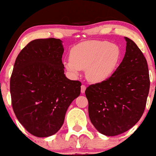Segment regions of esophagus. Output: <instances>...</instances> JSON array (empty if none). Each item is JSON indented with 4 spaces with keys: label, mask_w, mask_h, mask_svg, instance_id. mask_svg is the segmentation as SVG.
Segmentation results:
<instances>
[{
    "label": "esophagus",
    "mask_w": 156,
    "mask_h": 156,
    "mask_svg": "<svg viewBox=\"0 0 156 156\" xmlns=\"http://www.w3.org/2000/svg\"><path fill=\"white\" fill-rule=\"evenodd\" d=\"M86 89H87V87H86V86L85 85H81V93H84L85 92V90H86Z\"/></svg>",
    "instance_id": "esophagus-1"
}]
</instances>
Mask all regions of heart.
Instances as JSON below:
<instances>
[{"label":"heart","mask_w":156,"mask_h":156,"mask_svg":"<svg viewBox=\"0 0 156 156\" xmlns=\"http://www.w3.org/2000/svg\"><path fill=\"white\" fill-rule=\"evenodd\" d=\"M121 50L109 42L89 41L74 47L70 58L64 62L67 70L77 75L86 69L87 79L92 83L108 80L117 69L121 59Z\"/></svg>","instance_id":"obj_1"}]
</instances>
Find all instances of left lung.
Returning a JSON list of instances; mask_svg holds the SVG:
<instances>
[{
	"label": "left lung",
	"mask_w": 156,
	"mask_h": 156,
	"mask_svg": "<svg viewBox=\"0 0 156 156\" xmlns=\"http://www.w3.org/2000/svg\"><path fill=\"white\" fill-rule=\"evenodd\" d=\"M126 52L114 74L105 81L92 84L85 91L89 116L100 133L117 136L140 119L150 90L145 57L133 40L125 37Z\"/></svg>",
	"instance_id": "1"
}]
</instances>
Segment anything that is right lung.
Wrapping results in <instances>:
<instances>
[{
  "label": "right lung",
  "instance_id": "obj_1",
  "mask_svg": "<svg viewBox=\"0 0 156 156\" xmlns=\"http://www.w3.org/2000/svg\"><path fill=\"white\" fill-rule=\"evenodd\" d=\"M59 39L31 41L20 52L10 78L12 105L20 124L32 135L58 131L67 110L80 95L81 83L64 74Z\"/></svg>",
  "mask_w": 156,
  "mask_h": 156
}]
</instances>
